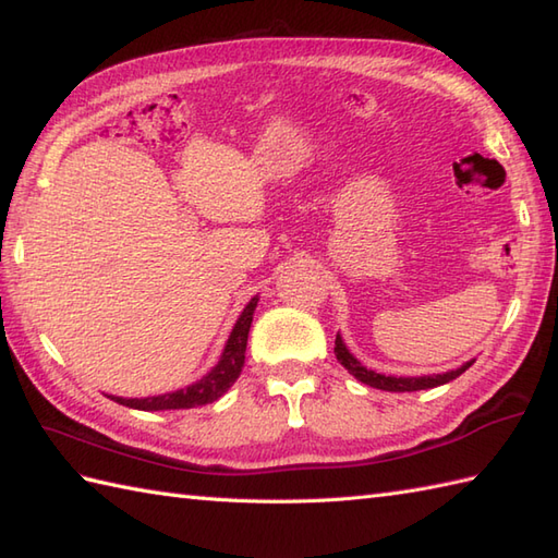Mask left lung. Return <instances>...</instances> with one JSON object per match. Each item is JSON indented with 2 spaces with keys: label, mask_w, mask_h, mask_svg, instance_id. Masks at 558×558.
<instances>
[{
  "label": "left lung",
  "mask_w": 558,
  "mask_h": 558,
  "mask_svg": "<svg viewBox=\"0 0 558 558\" xmlns=\"http://www.w3.org/2000/svg\"><path fill=\"white\" fill-rule=\"evenodd\" d=\"M333 355H337V361L349 369V373L357 379L367 384V387L373 389H381V391H420V389H435L441 387V384H447L451 379H456L458 375H463L465 369L473 365L475 361H470L465 365H461L458 369H451V373H444V375H425V377H391V375H379L375 369H367L365 365H361V361L345 349V343L341 339V333H337V341H333Z\"/></svg>",
  "instance_id": "obj_1"
}]
</instances>
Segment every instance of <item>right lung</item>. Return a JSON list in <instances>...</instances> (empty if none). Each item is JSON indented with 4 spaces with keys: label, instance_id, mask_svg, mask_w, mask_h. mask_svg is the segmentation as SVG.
Instances as JSON below:
<instances>
[{
    "label": "right lung",
    "instance_id": "add662e5",
    "mask_svg": "<svg viewBox=\"0 0 558 558\" xmlns=\"http://www.w3.org/2000/svg\"><path fill=\"white\" fill-rule=\"evenodd\" d=\"M257 307V299H251L243 307L241 317L233 325L229 341L221 351L219 363L209 369V373L197 379L195 384L179 391L162 393V396H147V399H121V396H109L111 401L121 405L135 408V411H181V408H197L217 401L219 396H225L233 381L239 379L243 363H245V343H247V331H251L253 313Z\"/></svg>",
    "mask_w": 558,
    "mask_h": 558
}]
</instances>
